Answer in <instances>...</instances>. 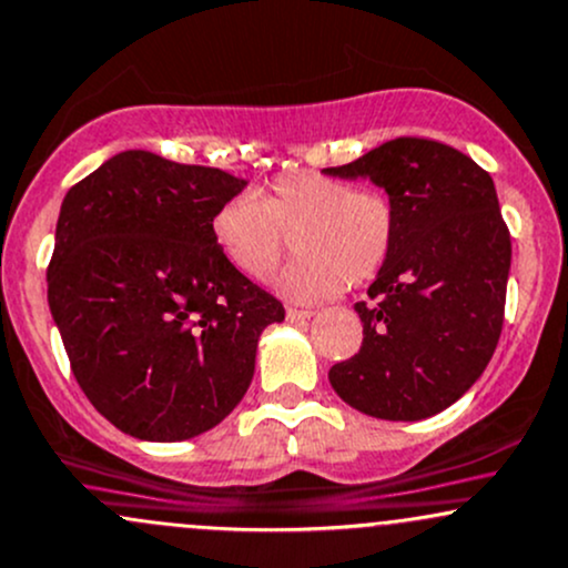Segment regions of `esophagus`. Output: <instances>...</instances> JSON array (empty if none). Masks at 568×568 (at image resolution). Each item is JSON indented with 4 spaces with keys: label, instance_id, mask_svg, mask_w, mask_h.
<instances>
[{
    "label": "esophagus",
    "instance_id": "34e87169",
    "mask_svg": "<svg viewBox=\"0 0 568 568\" xmlns=\"http://www.w3.org/2000/svg\"><path fill=\"white\" fill-rule=\"evenodd\" d=\"M311 316H314V311L308 308H286V320L290 322H306Z\"/></svg>",
    "mask_w": 568,
    "mask_h": 568
}]
</instances>
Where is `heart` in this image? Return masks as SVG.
<instances>
[{
  "mask_svg": "<svg viewBox=\"0 0 568 568\" xmlns=\"http://www.w3.org/2000/svg\"><path fill=\"white\" fill-rule=\"evenodd\" d=\"M398 213L387 192L349 181L286 170L254 194L224 200L211 219L219 254L248 282H267L295 248L297 260L278 278L292 301H322L363 286L387 265Z\"/></svg>",
  "mask_w": 568,
  "mask_h": 568,
  "instance_id": "b5f03b06",
  "label": "heart"
}]
</instances>
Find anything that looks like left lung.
<instances>
[{
    "instance_id": "8db88e82",
    "label": "left lung",
    "mask_w": 568,
    "mask_h": 568,
    "mask_svg": "<svg viewBox=\"0 0 568 568\" xmlns=\"http://www.w3.org/2000/svg\"><path fill=\"white\" fill-rule=\"evenodd\" d=\"M325 173L365 175L398 213L393 254L368 286L376 303H355L363 346L333 365V389L371 417H433L479 379L501 338L511 237L490 173L428 138L387 140Z\"/></svg>"
}]
</instances>
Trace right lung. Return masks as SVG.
<instances>
[{
  "label": "right lung",
  "instance_id": "obj_1",
  "mask_svg": "<svg viewBox=\"0 0 568 568\" xmlns=\"http://www.w3.org/2000/svg\"><path fill=\"white\" fill-rule=\"evenodd\" d=\"M246 181L121 151L67 192L48 306L91 406L145 442L222 423L284 306L224 262L211 219Z\"/></svg>",
  "mask_w": 568,
  "mask_h": 568
}]
</instances>
